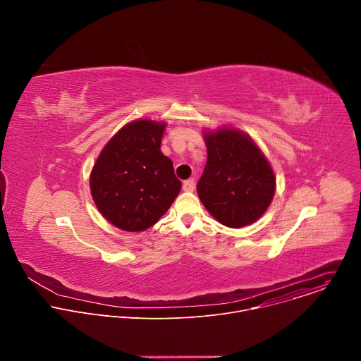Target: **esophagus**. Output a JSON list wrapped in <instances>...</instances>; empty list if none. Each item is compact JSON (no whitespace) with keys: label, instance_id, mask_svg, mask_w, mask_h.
Here are the masks:
<instances>
[{"label":"esophagus","instance_id":"34e87169","mask_svg":"<svg viewBox=\"0 0 361 361\" xmlns=\"http://www.w3.org/2000/svg\"><path fill=\"white\" fill-rule=\"evenodd\" d=\"M194 188H195V181H194V178H188V180H185V181L183 183V190H184V191H194Z\"/></svg>","mask_w":361,"mask_h":361}]
</instances>
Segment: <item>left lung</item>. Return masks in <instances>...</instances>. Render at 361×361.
<instances>
[{"label": "left lung", "mask_w": 361, "mask_h": 361, "mask_svg": "<svg viewBox=\"0 0 361 361\" xmlns=\"http://www.w3.org/2000/svg\"><path fill=\"white\" fill-rule=\"evenodd\" d=\"M207 164L197 183L204 207L221 224L240 228L259 220L273 200L274 173L262 149L244 133H205Z\"/></svg>", "instance_id": "obj_1"}]
</instances>
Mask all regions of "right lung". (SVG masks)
<instances>
[{
	"instance_id": "add662e5",
	"label": "right lung",
	"mask_w": 361,
	"mask_h": 361,
	"mask_svg": "<svg viewBox=\"0 0 361 361\" xmlns=\"http://www.w3.org/2000/svg\"><path fill=\"white\" fill-rule=\"evenodd\" d=\"M166 124L137 120L102 148L90 177L94 202L113 226L142 231L156 224L181 190L161 152Z\"/></svg>"
}]
</instances>
